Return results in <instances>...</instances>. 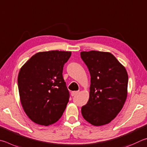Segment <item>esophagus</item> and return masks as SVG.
Wrapping results in <instances>:
<instances>
[{
  "label": "esophagus",
  "instance_id": "1",
  "mask_svg": "<svg viewBox=\"0 0 147 147\" xmlns=\"http://www.w3.org/2000/svg\"><path fill=\"white\" fill-rule=\"evenodd\" d=\"M79 93L78 91H74V92H71V96L73 97V96H75L76 95H77Z\"/></svg>",
  "mask_w": 147,
  "mask_h": 147
}]
</instances>
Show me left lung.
<instances>
[{
  "label": "left lung",
  "mask_w": 147,
  "mask_h": 147,
  "mask_svg": "<svg viewBox=\"0 0 147 147\" xmlns=\"http://www.w3.org/2000/svg\"><path fill=\"white\" fill-rule=\"evenodd\" d=\"M90 74L88 101L81 108L84 119L94 126L108 124L122 109L127 96L128 74L109 52L81 51Z\"/></svg>",
  "instance_id": "left-lung-1"
}]
</instances>
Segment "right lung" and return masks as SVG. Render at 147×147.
Wrapping results in <instances>:
<instances>
[{
    "label": "right lung",
    "instance_id": "1",
    "mask_svg": "<svg viewBox=\"0 0 147 147\" xmlns=\"http://www.w3.org/2000/svg\"><path fill=\"white\" fill-rule=\"evenodd\" d=\"M71 52L49 51L33 55L18 76L20 102L30 119L48 126L60 119L69 94L63 77L64 64Z\"/></svg>",
    "mask_w": 147,
    "mask_h": 147
}]
</instances>
